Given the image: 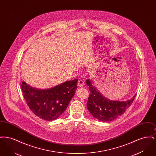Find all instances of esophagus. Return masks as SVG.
Returning <instances> with one entry per match:
<instances>
[{"instance_id":"34e87169","label":"esophagus","mask_w":156,"mask_h":156,"mask_svg":"<svg viewBox=\"0 0 156 156\" xmlns=\"http://www.w3.org/2000/svg\"><path fill=\"white\" fill-rule=\"evenodd\" d=\"M84 84H85L84 81H83V80H80L78 81V87H83V86L84 85Z\"/></svg>"}]
</instances>
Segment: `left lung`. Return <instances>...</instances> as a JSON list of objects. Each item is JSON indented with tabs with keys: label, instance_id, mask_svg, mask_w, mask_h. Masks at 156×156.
I'll list each match as a JSON object with an SVG mask.
<instances>
[{
	"label": "left lung",
	"instance_id": "obj_1",
	"mask_svg": "<svg viewBox=\"0 0 156 156\" xmlns=\"http://www.w3.org/2000/svg\"><path fill=\"white\" fill-rule=\"evenodd\" d=\"M89 87L87 108L92 116L102 122H109L122 115L133 103L136 95L127 101H113L108 99L92 85L90 80L86 81Z\"/></svg>",
	"mask_w": 156,
	"mask_h": 156
}]
</instances>
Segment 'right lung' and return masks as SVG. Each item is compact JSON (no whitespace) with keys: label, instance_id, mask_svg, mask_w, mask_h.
<instances>
[{"label":"right lung","instance_id":"right-lung-1","mask_svg":"<svg viewBox=\"0 0 156 156\" xmlns=\"http://www.w3.org/2000/svg\"><path fill=\"white\" fill-rule=\"evenodd\" d=\"M78 80L67 81L52 88L35 89L23 82L24 98L33 113L41 119L51 121L66 111L76 89Z\"/></svg>","mask_w":156,"mask_h":156}]
</instances>
